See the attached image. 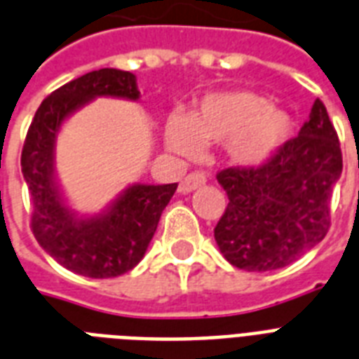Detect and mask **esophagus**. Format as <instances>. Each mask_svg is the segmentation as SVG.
<instances>
[{
    "instance_id": "34e87169",
    "label": "esophagus",
    "mask_w": 359,
    "mask_h": 359,
    "mask_svg": "<svg viewBox=\"0 0 359 359\" xmlns=\"http://www.w3.org/2000/svg\"><path fill=\"white\" fill-rule=\"evenodd\" d=\"M205 184H206V175L197 171V173L186 175L184 179L180 180L179 191L180 194H191L194 189L201 188V186H205Z\"/></svg>"
}]
</instances>
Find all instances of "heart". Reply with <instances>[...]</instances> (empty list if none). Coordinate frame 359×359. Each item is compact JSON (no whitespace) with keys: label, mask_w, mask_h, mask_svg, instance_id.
Instances as JSON below:
<instances>
[{"label":"heart","mask_w":359,"mask_h":359,"mask_svg":"<svg viewBox=\"0 0 359 359\" xmlns=\"http://www.w3.org/2000/svg\"><path fill=\"white\" fill-rule=\"evenodd\" d=\"M293 134V118L264 95L249 90L214 92L201 99L188 118L173 114L165 123V147L180 158H195L203 145L225 142L238 165H260L273 158Z\"/></svg>","instance_id":"1"}]
</instances>
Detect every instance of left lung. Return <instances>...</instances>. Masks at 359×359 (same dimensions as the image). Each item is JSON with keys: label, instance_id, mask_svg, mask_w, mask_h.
Segmentation results:
<instances>
[{"label": "left lung", "instance_id": "8db88e82", "mask_svg": "<svg viewBox=\"0 0 359 359\" xmlns=\"http://www.w3.org/2000/svg\"><path fill=\"white\" fill-rule=\"evenodd\" d=\"M343 171L339 140L316 99L299 136L258 168H229L217 182L229 205L215 243L238 269L273 271L299 260L330 226V197Z\"/></svg>", "mask_w": 359, "mask_h": 359}]
</instances>
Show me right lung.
Listing matches in <instances>:
<instances>
[{
	"label": "right lung",
	"mask_w": 359,
	"mask_h": 359,
	"mask_svg": "<svg viewBox=\"0 0 359 359\" xmlns=\"http://www.w3.org/2000/svg\"><path fill=\"white\" fill-rule=\"evenodd\" d=\"M97 97L138 101L136 75L116 68L95 69L43 99L23 144L22 173L31 194V226L38 245L77 275L112 278L144 258L177 182L130 184L94 215L69 208L55 173L57 136L69 116Z\"/></svg>",
	"instance_id": "1"
}]
</instances>
